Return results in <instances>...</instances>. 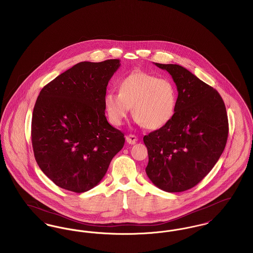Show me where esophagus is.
Here are the masks:
<instances>
[{
	"mask_svg": "<svg viewBox=\"0 0 253 253\" xmlns=\"http://www.w3.org/2000/svg\"><path fill=\"white\" fill-rule=\"evenodd\" d=\"M126 140L129 144H135L137 141V137L134 134H128L126 136Z\"/></svg>",
	"mask_w": 253,
	"mask_h": 253,
	"instance_id": "34e87169",
	"label": "esophagus"
}]
</instances>
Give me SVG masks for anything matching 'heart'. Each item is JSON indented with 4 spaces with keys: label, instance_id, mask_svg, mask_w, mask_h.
I'll use <instances>...</instances> for the list:
<instances>
[{
    "label": "heart",
    "instance_id": "obj_1",
    "mask_svg": "<svg viewBox=\"0 0 253 253\" xmlns=\"http://www.w3.org/2000/svg\"><path fill=\"white\" fill-rule=\"evenodd\" d=\"M178 89L173 81L144 72H134L123 78L119 92L110 90L104 96L109 121L120 126L132 107L138 125L157 130L166 125L175 115Z\"/></svg>",
    "mask_w": 253,
    "mask_h": 253
}]
</instances>
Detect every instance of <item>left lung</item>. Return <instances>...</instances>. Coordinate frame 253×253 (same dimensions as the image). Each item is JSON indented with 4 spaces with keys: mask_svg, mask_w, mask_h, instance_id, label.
<instances>
[{
    "mask_svg": "<svg viewBox=\"0 0 253 253\" xmlns=\"http://www.w3.org/2000/svg\"><path fill=\"white\" fill-rule=\"evenodd\" d=\"M155 65L172 76L178 101L172 119L143 137L149 157L145 171L162 190L182 192L197 185L220 159L228 136L227 114L220 93L188 70Z\"/></svg>",
    "mask_w": 253,
    "mask_h": 253,
    "instance_id": "8db88e82",
    "label": "left lung"
}]
</instances>
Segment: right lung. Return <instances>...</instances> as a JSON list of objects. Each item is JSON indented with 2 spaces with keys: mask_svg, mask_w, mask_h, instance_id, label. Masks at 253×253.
I'll use <instances>...</instances> for the list:
<instances>
[{
  "mask_svg": "<svg viewBox=\"0 0 253 253\" xmlns=\"http://www.w3.org/2000/svg\"><path fill=\"white\" fill-rule=\"evenodd\" d=\"M119 59L80 62L41 89L33 109L31 141L40 169L75 193L97 185L124 134L105 117L104 96Z\"/></svg>",
  "mask_w": 253,
  "mask_h": 253,
  "instance_id": "right-lung-1",
  "label": "right lung"
}]
</instances>
